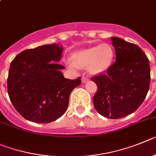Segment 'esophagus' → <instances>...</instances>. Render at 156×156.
<instances>
[{"mask_svg": "<svg viewBox=\"0 0 156 156\" xmlns=\"http://www.w3.org/2000/svg\"><path fill=\"white\" fill-rule=\"evenodd\" d=\"M88 80V78L87 76H82V78H81V81H82V82H86Z\"/></svg>", "mask_w": 156, "mask_h": 156, "instance_id": "esophagus-1", "label": "esophagus"}]
</instances>
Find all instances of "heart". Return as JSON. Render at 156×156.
Masks as SVG:
<instances>
[{
    "instance_id": "obj_1",
    "label": "heart",
    "mask_w": 156,
    "mask_h": 156,
    "mask_svg": "<svg viewBox=\"0 0 156 156\" xmlns=\"http://www.w3.org/2000/svg\"><path fill=\"white\" fill-rule=\"evenodd\" d=\"M113 58V50L109 44H101L76 52L73 56L75 64L79 67L90 65L92 74L104 71L110 65Z\"/></svg>"
}]
</instances>
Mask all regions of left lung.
Returning <instances> with one entry per match:
<instances>
[{"instance_id": "1", "label": "left lung", "mask_w": 156, "mask_h": 156, "mask_svg": "<svg viewBox=\"0 0 156 156\" xmlns=\"http://www.w3.org/2000/svg\"><path fill=\"white\" fill-rule=\"evenodd\" d=\"M116 61L106 73L95 75L97 85L93 104L106 118L118 119L131 114L146 97L150 86L148 57L138 46L112 37Z\"/></svg>"}]
</instances>
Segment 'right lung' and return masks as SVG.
<instances>
[{"instance_id": "1", "label": "right lung", "mask_w": 156, "mask_h": 156, "mask_svg": "<svg viewBox=\"0 0 156 156\" xmlns=\"http://www.w3.org/2000/svg\"><path fill=\"white\" fill-rule=\"evenodd\" d=\"M63 48L43 45L21 52L11 63L8 77L10 100L29 121L48 123L60 118L68 106L70 94L81 83V77L65 78L58 64Z\"/></svg>"}]
</instances>
